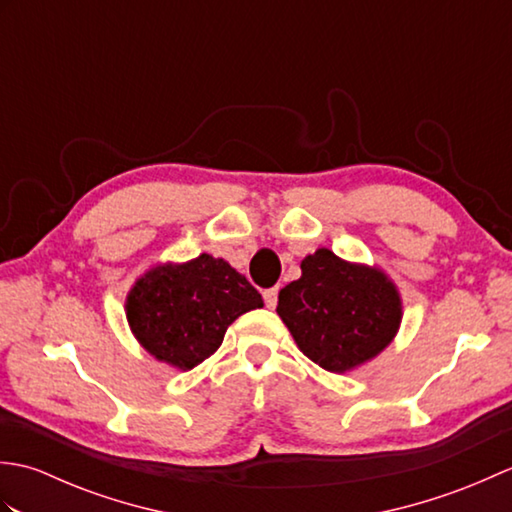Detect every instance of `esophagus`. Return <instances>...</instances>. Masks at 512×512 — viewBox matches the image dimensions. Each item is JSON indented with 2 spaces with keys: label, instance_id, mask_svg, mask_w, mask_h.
<instances>
[{
  "label": "esophagus",
  "instance_id": "34e87169",
  "mask_svg": "<svg viewBox=\"0 0 512 512\" xmlns=\"http://www.w3.org/2000/svg\"><path fill=\"white\" fill-rule=\"evenodd\" d=\"M277 295H279V290H277V288L264 290V301H266V308L273 310V308L277 306Z\"/></svg>",
  "mask_w": 512,
  "mask_h": 512
}]
</instances>
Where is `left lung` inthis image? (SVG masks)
Wrapping results in <instances>:
<instances>
[{"label": "left lung", "mask_w": 512, "mask_h": 512, "mask_svg": "<svg viewBox=\"0 0 512 512\" xmlns=\"http://www.w3.org/2000/svg\"><path fill=\"white\" fill-rule=\"evenodd\" d=\"M277 314L312 363L347 374L396 339L402 297L383 268L317 248L303 257L301 277L279 290Z\"/></svg>", "instance_id": "8db88e82"}]
</instances>
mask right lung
<instances>
[{"label":"right lung","mask_w":512,"mask_h":512,"mask_svg":"<svg viewBox=\"0 0 512 512\" xmlns=\"http://www.w3.org/2000/svg\"><path fill=\"white\" fill-rule=\"evenodd\" d=\"M262 295L222 257L147 268L125 297L134 339L156 361L189 372L222 345L237 317L262 308Z\"/></svg>","instance_id":"1"}]
</instances>
